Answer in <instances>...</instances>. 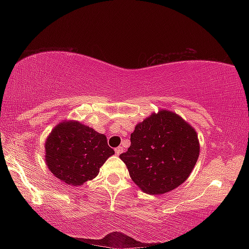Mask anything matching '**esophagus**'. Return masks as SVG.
Wrapping results in <instances>:
<instances>
[{
    "instance_id": "esophagus-1",
    "label": "esophagus",
    "mask_w": 249,
    "mask_h": 249,
    "mask_svg": "<svg viewBox=\"0 0 249 249\" xmlns=\"http://www.w3.org/2000/svg\"><path fill=\"white\" fill-rule=\"evenodd\" d=\"M122 153H123V147L119 146V147H117V148H115V154H116L117 156L121 155Z\"/></svg>"
}]
</instances>
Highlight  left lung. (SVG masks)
I'll list each match as a JSON object with an SVG mask.
<instances>
[{"instance_id":"1","label":"left lung","mask_w":249,"mask_h":249,"mask_svg":"<svg viewBox=\"0 0 249 249\" xmlns=\"http://www.w3.org/2000/svg\"><path fill=\"white\" fill-rule=\"evenodd\" d=\"M200 154L197 135L170 111L151 114L130 134V146L120 155L132 180L145 193L162 195L182 184Z\"/></svg>"}]
</instances>
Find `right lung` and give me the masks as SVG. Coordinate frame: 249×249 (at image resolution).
I'll return each mask as SVG.
<instances>
[{
  "label": "right lung",
  "instance_id": "right-lung-1",
  "mask_svg": "<svg viewBox=\"0 0 249 249\" xmlns=\"http://www.w3.org/2000/svg\"><path fill=\"white\" fill-rule=\"evenodd\" d=\"M45 149L49 170L69 185H82L95 178L101 166L114 154L105 135L73 121L57 125Z\"/></svg>",
  "mask_w": 249,
  "mask_h": 249
}]
</instances>
